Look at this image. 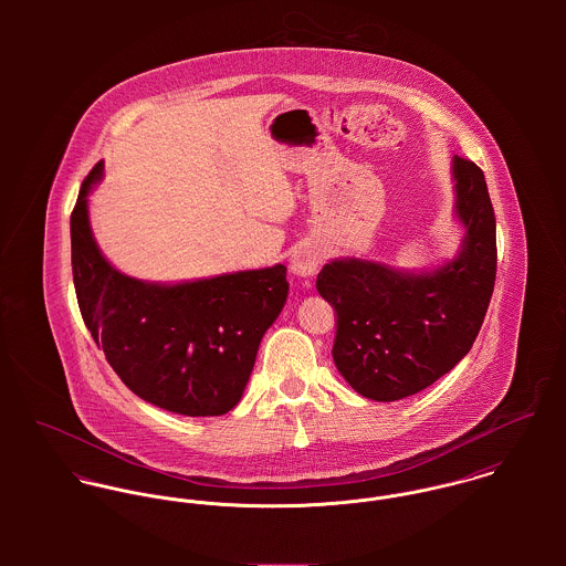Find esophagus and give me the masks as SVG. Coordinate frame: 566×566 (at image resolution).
<instances>
[{
  "instance_id": "esophagus-1",
  "label": "esophagus",
  "mask_w": 566,
  "mask_h": 566,
  "mask_svg": "<svg viewBox=\"0 0 566 566\" xmlns=\"http://www.w3.org/2000/svg\"><path fill=\"white\" fill-rule=\"evenodd\" d=\"M323 263V252L318 248H301L292 256V272L298 276H314Z\"/></svg>"
}]
</instances>
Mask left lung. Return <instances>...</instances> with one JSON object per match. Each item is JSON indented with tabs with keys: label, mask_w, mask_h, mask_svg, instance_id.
I'll return each instance as SVG.
<instances>
[{
	"label": "left lung",
	"mask_w": 566,
	"mask_h": 566,
	"mask_svg": "<svg viewBox=\"0 0 566 566\" xmlns=\"http://www.w3.org/2000/svg\"><path fill=\"white\" fill-rule=\"evenodd\" d=\"M460 254L427 274L342 259L326 263L316 287L335 312L333 361L355 392L399 401L447 375L473 346L496 276V222L484 171L453 159Z\"/></svg>",
	"instance_id": "8db88e82"
}]
</instances>
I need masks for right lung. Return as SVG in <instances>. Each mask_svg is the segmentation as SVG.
<instances>
[{
	"label": "right lung",
	"mask_w": 566,
	"mask_h": 566,
	"mask_svg": "<svg viewBox=\"0 0 566 566\" xmlns=\"http://www.w3.org/2000/svg\"><path fill=\"white\" fill-rule=\"evenodd\" d=\"M72 211V272L82 321L106 361L139 399L185 416H220L242 399L263 333L287 301V268L274 265L178 285L117 272L88 229L86 196Z\"/></svg>",
	"instance_id": "add662e5"
}]
</instances>
